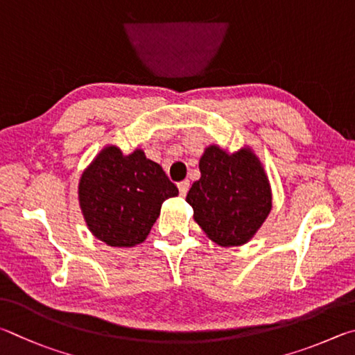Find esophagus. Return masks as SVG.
Wrapping results in <instances>:
<instances>
[{
  "label": "esophagus",
  "instance_id": "esophagus-1",
  "mask_svg": "<svg viewBox=\"0 0 355 355\" xmlns=\"http://www.w3.org/2000/svg\"><path fill=\"white\" fill-rule=\"evenodd\" d=\"M178 189H179V193H181V196H185L187 195V191L190 189V182L189 181H182L178 184Z\"/></svg>",
  "mask_w": 355,
  "mask_h": 355
}]
</instances>
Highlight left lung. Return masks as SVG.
<instances>
[{
    "mask_svg": "<svg viewBox=\"0 0 355 355\" xmlns=\"http://www.w3.org/2000/svg\"><path fill=\"white\" fill-rule=\"evenodd\" d=\"M200 181L187 193L195 221L216 245L248 243L272 206L270 181L259 157L251 148L229 154L210 145L200 159Z\"/></svg>",
    "mask_w": 355,
    "mask_h": 355,
    "instance_id": "1",
    "label": "left lung"
}]
</instances>
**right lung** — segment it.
I'll return each instance as SVG.
<instances>
[{"label": "right lung", "mask_w": 355, "mask_h": 355, "mask_svg": "<svg viewBox=\"0 0 355 355\" xmlns=\"http://www.w3.org/2000/svg\"><path fill=\"white\" fill-rule=\"evenodd\" d=\"M78 195L90 232L109 246L130 248L146 240L162 202L179 191L141 149L124 155L110 145L85 168Z\"/></svg>", "instance_id": "obj_1"}]
</instances>
